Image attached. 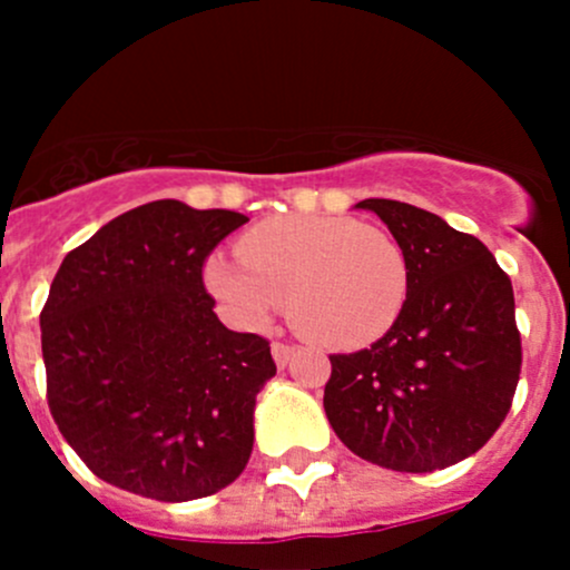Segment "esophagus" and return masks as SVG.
Listing matches in <instances>:
<instances>
[{"mask_svg": "<svg viewBox=\"0 0 570 570\" xmlns=\"http://www.w3.org/2000/svg\"><path fill=\"white\" fill-rule=\"evenodd\" d=\"M295 344H286V342H275L273 344V358H275V364L281 366V370H284L286 364H289L292 361V355H295Z\"/></svg>", "mask_w": 570, "mask_h": 570, "instance_id": "34e87169", "label": "esophagus"}]
</instances>
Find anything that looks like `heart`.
<instances>
[{"label":"heart","mask_w":570,"mask_h":570,"mask_svg":"<svg viewBox=\"0 0 570 570\" xmlns=\"http://www.w3.org/2000/svg\"><path fill=\"white\" fill-rule=\"evenodd\" d=\"M239 256H212L204 269L226 312L239 325L264 327L278 303H289L297 331L331 347L381 338L411 286L402 245L350 217H273L239 239Z\"/></svg>","instance_id":"b5f03b06"}]
</instances>
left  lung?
I'll return each mask as SVG.
<instances>
[{"label":"left lung","instance_id":"1","mask_svg":"<svg viewBox=\"0 0 570 570\" xmlns=\"http://www.w3.org/2000/svg\"><path fill=\"white\" fill-rule=\"evenodd\" d=\"M355 206L375 212L402 245L411 286L372 347L331 355L327 422L350 452L383 469H446L485 446L513 405V284L480 239L433 212L389 198Z\"/></svg>","mask_w":570,"mask_h":570}]
</instances>
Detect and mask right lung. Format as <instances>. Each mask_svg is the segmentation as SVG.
I'll use <instances>...</instances> for the list:
<instances>
[{"label": "right lung", "instance_id": "add662e5", "mask_svg": "<svg viewBox=\"0 0 570 570\" xmlns=\"http://www.w3.org/2000/svg\"><path fill=\"white\" fill-rule=\"evenodd\" d=\"M248 217L151 200L62 258L40 312L46 400L115 488L189 502L243 474L269 342L217 320L206 256Z\"/></svg>", "mask_w": 570, "mask_h": 570}]
</instances>
